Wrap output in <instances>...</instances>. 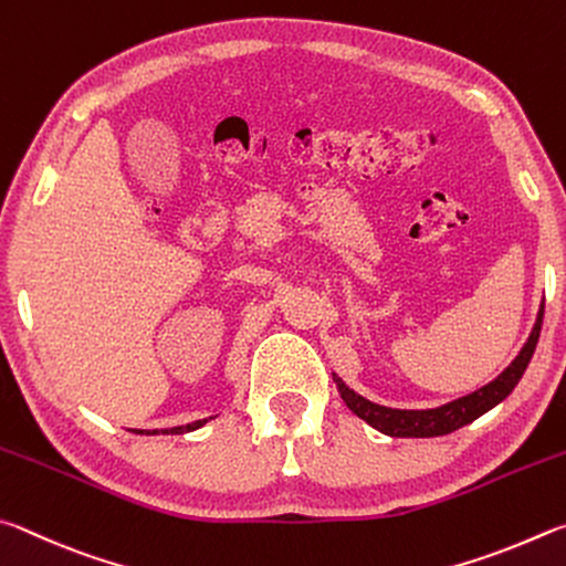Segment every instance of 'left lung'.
Returning <instances> with one entry per match:
<instances>
[{"label": "left lung", "instance_id": "1", "mask_svg": "<svg viewBox=\"0 0 566 566\" xmlns=\"http://www.w3.org/2000/svg\"><path fill=\"white\" fill-rule=\"evenodd\" d=\"M542 318H544V305L537 313V323H534L524 348L520 350L517 358H514L507 368L497 375V378L484 385V388L464 395V398L442 405V408H432V410L385 408V405L370 402L368 398H363V395L350 390L335 373H333V380L338 385L343 402L348 405L360 420L368 422L370 428L390 434V438H440V434H450L454 430L464 428V424H470L472 420H478L480 415L492 410L494 405H500L514 388H517V382L522 380V375L532 360L534 348H537Z\"/></svg>", "mask_w": 566, "mask_h": 566}]
</instances>
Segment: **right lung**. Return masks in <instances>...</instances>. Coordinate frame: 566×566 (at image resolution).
I'll return each instance as SVG.
<instances>
[{"label":"right lung","instance_id":"obj_1","mask_svg":"<svg viewBox=\"0 0 566 566\" xmlns=\"http://www.w3.org/2000/svg\"><path fill=\"white\" fill-rule=\"evenodd\" d=\"M208 420H213V418H206V420H196V422H188V424H178V428H166V430H134L136 434H184V432H193V430H198V428H203V424L208 422Z\"/></svg>","mask_w":566,"mask_h":566}]
</instances>
